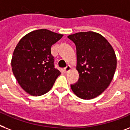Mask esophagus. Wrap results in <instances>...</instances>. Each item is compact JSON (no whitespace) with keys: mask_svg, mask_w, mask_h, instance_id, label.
<instances>
[{"mask_svg":"<svg viewBox=\"0 0 130 130\" xmlns=\"http://www.w3.org/2000/svg\"><path fill=\"white\" fill-rule=\"evenodd\" d=\"M71 70V67L70 65H67V67L64 68V72H65V73H67L69 71H70Z\"/></svg>","mask_w":130,"mask_h":130,"instance_id":"1","label":"esophagus"}]
</instances>
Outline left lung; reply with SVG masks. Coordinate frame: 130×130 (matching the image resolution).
I'll list each match as a JSON object with an SVG mask.
<instances>
[{"label":"left lung","instance_id":"1","mask_svg":"<svg viewBox=\"0 0 130 130\" xmlns=\"http://www.w3.org/2000/svg\"><path fill=\"white\" fill-rule=\"evenodd\" d=\"M75 44L79 78L71 88L78 98L91 100L107 89L116 69V55L112 46L98 32L88 31L70 35Z\"/></svg>","mask_w":130,"mask_h":130}]
</instances>
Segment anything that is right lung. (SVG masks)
I'll return each instance as SVG.
<instances>
[{"label":"right lung","mask_w":130,"mask_h":130,"mask_svg":"<svg viewBox=\"0 0 130 130\" xmlns=\"http://www.w3.org/2000/svg\"><path fill=\"white\" fill-rule=\"evenodd\" d=\"M63 36L39 29L24 36L16 46L11 60L12 73L29 95L40 96L47 93L61 74L55 68L51 48Z\"/></svg>","instance_id":"1"}]
</instances>
